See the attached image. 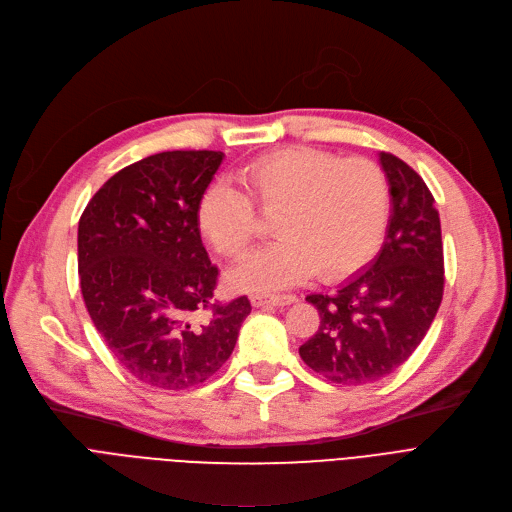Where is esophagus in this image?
Returning a JSON list of instances; mask_svg holds the SVG:
<instances>
[{
    "label": "esophagus",
    "instance_id": "esophagus-1",
    "mask_svg": "<svg viewBox=\"0 0 512 512\" xmlns=\"http://www.w3.org/2000/svg\"><path fill=\"white\" fill-rule=\"evenodd\" d=\"M295 295H254L252 297V304L256 308H264V306H289V304H295Z\"/></svg>",
    "mask_w": 512,
    "mask_h": 512
}]
</instances>
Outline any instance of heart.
I'll use <instances>...</instances> for the list:
<instances>
[{
	"label": "heart",
	"instance_id": "obj_1",
	"mask_svg": "<svg viewBox=\"0 0 512 512\" xmlns=\"http://www.w3.org/2000/svg\"><path fill=\"white\" fill-rule=\"evenodd\" d=\"M242 192L210 186L198 204V229L229 260L252 250L262 215L275 217V242L233 270V283L273 291L306 281L357 273L378 252L390 215L382 167L364 157L337 159L310 146H289L248 163L237 175Z\"/></svg>",
	"mask_w": 512,
	"mask_h": 512
}]
</instances>
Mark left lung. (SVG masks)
Here are the masks:
<instances>
[{
  "mask_svg": "<svg viewBox=\"0 0 512 512\" xmlns=\"http://www.w3.org/2000/svg\"><path fill=\"white\" fill-rule=\"evenodd\" d=\"M390 217L378 256L335 293L308 295L320 314L316 335L299 347L308 368L357 386L403 366L426 337L444 291L440 217L426 182L405 161L380 153Z\"/></svg>",
  "mask_w": 512,
  "mask_h": 512,
  "instance_id": "obj_1",
  "label": "left lung"
}]
</instances>
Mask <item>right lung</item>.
<instances>
[{"instance_id":"1","label":"right lung","mask_w":512,"mask_h":512,"mask_svg":"<svg viewBox=\"0 0 512 512\" xmlns=\"http://www.w3.org/2000/svg\"><path fill=\"white\" fill-rule=\"evenodd\" d=\"M223 157L221 150L150 155L109 177L80 217L86 310L117 362L142 384H202L227 362L252 312L246 295L213 302L219 268L198 229L200 198Z\"/></svg>"}]
</instances>
